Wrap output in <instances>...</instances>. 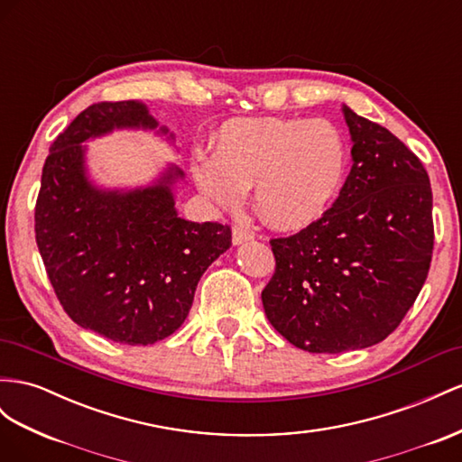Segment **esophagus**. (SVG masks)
<instances>
[{
    "label": "esophagus",
    "instance_id": "34e87169",
    "mask_svg": "<svg viewBox=\"0 0 462 462\" xmlns=\"http://www.w3.org/2000/svg\"><path fill=\"white\" fill-rule=\"evenodd\" d=\"M253 236H254L253 231L243 229V227H233V245L235 246H239V245H243L246 241H251Z\"/></svg>",
    "mask_w": 462,
    "mask_h": 462
}]
</instances>
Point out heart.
<instances>
[{"label":"heart","mask_w":462,"mask_h":462,"mask_svg":"<svg viewBox=\"0 0 462 462\" xmlns=\"http://www.w3.org/2000/svg\"><path fill=\"white\" fill-rule=\"evenodd\" d=\"M211 147V155L192 161L198 189L235 208L253 184L260 217L280 231L315 223L334 200L347 167L342 135L324 120L235 118L217 130Z\"/></svg>","instance_id":"b5f03b06"}]
</instances>
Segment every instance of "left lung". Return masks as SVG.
<instances>
[{
    "instance_id": "left-lung-1",
    "label": "left lung",
    "mask_w": 462,
    "mask_h": 462,
    "mask_svg": "<svg viewBox=\"0 0 462 462\" xmlns=\"http://www.w3.org/2000/svg\"><path fill=\"white\" fill-rule=\"evenodd\" d=\"M352 171L338 200L288 239H273L276 272L262 291L272 327L313 354L364 350L389 336L428 278L431 186L421 161L342 105Z\"/></svg>"
}]
</instances>
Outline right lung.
Returning <instances> with one entry per match:
<instances>
[{
    "mask_svg": "<svg viewBox=\"0 0 462 462\" xmlns=\"http://www.w3.org/2000/svg\"><path fill=\"white\" fill-rule=\"evenodd\" d=\"M116 130L174 135L142 101L85 108L50 147L34 209L36 245L68 317L112 342L147 346L177 330L202 273L231 246L221 223L179 217L174 190L184 180L167 163L143 186H101L85 142Z\"/></svg>",
    "mask_w": 462,
    "mask_h": 462,
    "instance_id": "add662e5",
    "label": "right lung"
}]
</instances>
